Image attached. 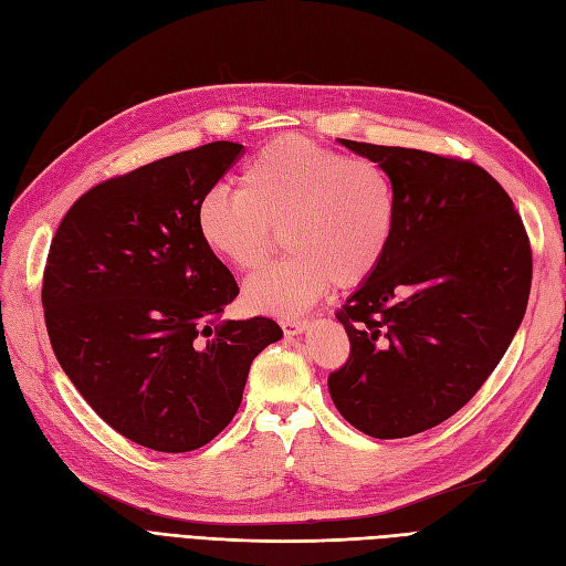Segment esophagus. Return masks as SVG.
Wrapping results in <instances>:
<instances>
[{
	"label": "esophagus",
	"instance_id": "obj_1",
	"mask_svg": "<svg viewBox=\"0 0 566 566\" xmlns=\"http://www.w3.org/2000/svg\"><path fill=\"white\" fill-rule=\"evenodd\" d=\"M280 326H282V332H284V336H298V334H303L307 326H310V319H303V317H291V319H282L280 322Z\"/></svg>",
	"mask_w": 566,
	"mask_h": 566
}]
</instances>
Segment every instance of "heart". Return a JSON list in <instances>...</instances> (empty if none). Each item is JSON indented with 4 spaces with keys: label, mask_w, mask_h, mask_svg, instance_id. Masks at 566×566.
I'll list each match as a JSON object with an SVG mask.
<instances>
[{
    "label": "heart",
    "mask_w": 566,
    "mask_h": 566,
    "mask_svg": "<svg viewBox=\"0 0 566 566\" xmlns=\"http://www.w3.org/2000/svg\"><path fill=\"white\" fill-rule=\"evenodd\" d=\"M395 190L386 169L303 138L282 136L259 150L237 190H209L197 202L199 240L223 263L253 275L244 301L256 313L296 315L326 289L367 282L386 259L395 230Z\"/></svg>",
    "instance_id": "heart-1"
}]
</instances>
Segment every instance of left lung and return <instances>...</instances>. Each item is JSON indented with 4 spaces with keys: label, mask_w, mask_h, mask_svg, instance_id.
Wrapping results in <instances>:
<instances>
[{
    "label": "left lung",
    "mask_w": 566,
    "mask_h": 566,
    "mask_svg": "<svg viewBox=\"0 0 566 566\" xmlns=\"http://www.w3.org/2000/svg\"><path fill=\"white\" fill-rule=\"evenodd\" d=\"M340 143L386 169L397 213L386 259L336 313L350 355L329 392L350 426L397 440L447 421L496 369L526 310L532 244L470 159Z\"/></svg>",
    "instance_id": "obj_1"
}]
</instances>
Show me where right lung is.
<instances>
[{
  "mask_svg": "<svg viewBox=\"0 0 566 566\" xmlns=\"http://www.w3.org/2000/svg\"><path fill=\"white\" fill-rule=\"evenodd\" d=\"M242 155L213 140L107 178L51 240V348L88 407L140 447L211 442L240 409L253 357L282 338L270 317L218 322L240 286L195 226L199 199Z\"/></svg>",
  "mask_w": 566,
  "mask_h": 566,
  "instance_id": "1",
  "label": "right lung"
}]
</instances>
